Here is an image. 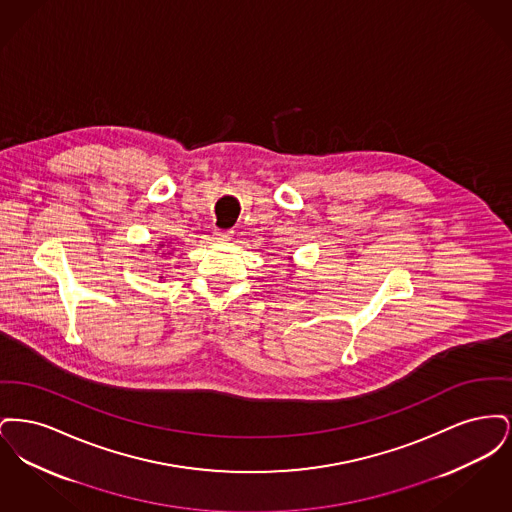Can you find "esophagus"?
I'll return each instance as SVG.
<instances>
[{
	"label": "esophagus",
	"instance_id": "34e87169",
	"mask_svg": "<svg viewBox=\"0 0 512 512\" xmlns=\"http://www.w3.org/2000/svg\"><path fill=\"white\" fill-rule=\"evenodd\" d=\"M234 236V230H217L215 232V238L220 240V242H226V240H230Z\"/></svg>",
	"mask_w": 512,
	"mask_h": 512
}]
</instances>
